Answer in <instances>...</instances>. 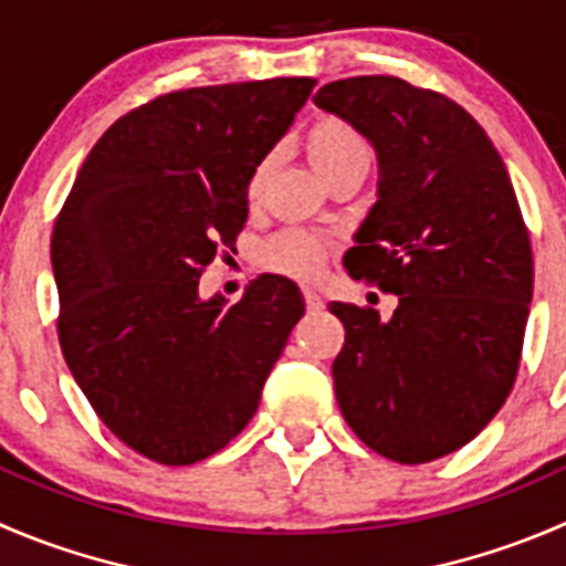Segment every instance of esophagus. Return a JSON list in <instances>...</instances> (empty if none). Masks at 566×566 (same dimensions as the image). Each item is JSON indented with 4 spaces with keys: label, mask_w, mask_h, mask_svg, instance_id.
<instances>
[{
    "label": "esophagus",
    "mask_w": 566,
    "mask_h": 566,
    "mask_svg": "<svg viewBox=\"0 0 566 566\" xmlns=\"http://www.w3.org/2000/svg\"><path fill=\"white\" fill-rule=\"evenodd\" d=\"M304 301H306V310H310V312L323 310V298H321V295L315 293V290L306 287V290H304Z\"/></svg>",
    "instance_id": "esophagus-1"
}]
</instances>
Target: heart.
<instances>
[{
    "label": "heart",
    "instance_id": "b5f03b06",
    "mask_svg": "<svg viewBox=\"0 0 566 566\" xmlns=\"http://www.w3.org/2000/svg\"><path fill=\"white\" fill-rule=\"evenodd\" d=\"M304 149L310 155L312 166L317 168L323 179H332L334 174L348 171V168L370 166V144L367 137L348 120L337 115H321L304 132ZM268 174H271V157H262L251 171L245 196L256 201L265 190ZM328 260V245L315 234L304 229H284L273 234L260 249V262L276 273H287L295 279H315Z\"/></svg>",
    "mask_w": 566,
    "mask_h": 566
}]
</instances>
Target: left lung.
I'll list each match as a JSON object with an SVG mask.
<instances>
[{"instance_id":"obj_1","label":"left lung","mask_w":566,"mask_h":566,"mask_svg":"<svg viewBox=\"0 0 566 566\" xmlns=\"http://www.w3.org/2000/svg\"><path fill=\"white\" fill-rule=\"evenodd\" d=\"M315 104L367 137L378 201L345 271L398 295L392 317L332 301L339 411L370 451L422 464L468 446L506 403L534 295L531 238L501 155L448 96L398 76L323 85Z\"/></svg>"}]
</instances>
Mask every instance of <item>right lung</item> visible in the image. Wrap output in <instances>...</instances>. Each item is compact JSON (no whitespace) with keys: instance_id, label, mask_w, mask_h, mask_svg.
Instances as JSON below:
<instances>
[{"instance_id":"add662e5","label":"right lung","mask_w":566,"mask_h":566,"mask_svg":"<svg viewBox=\"0 0 566 566\" xmlns=\"http://www.w3.org/2000/svg\"><path fill=\"white\" fill-rule=\"evenodd\" d=\"M315 80L232 82L120 115L82 163L54 221L65 365L98 420L157 464H196L240 434L304 315L298 284L254 279L205 301L199 279L249 218L256 163Z\"/></svg>"}]
</instances>
